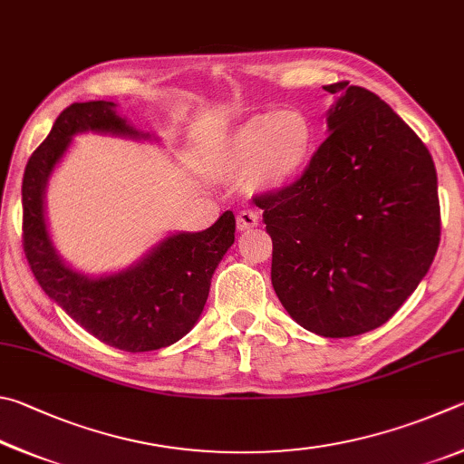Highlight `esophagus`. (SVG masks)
Returning <instances> with one entry per match:
<instances>
[{
  "instance_id": "34e87169",
  "label": "esophagus",
  "mask_w": 464,
  "mask_h": 464,
  "mask_svg": "<svg viewBox=\"0 0 464 464\" xmlns=\"http://www.w3.org/2000/svg\"><path fill=\"white\" fill-rule=\"evenodd\" d=\"M237 226H238L240 232L250 230V227L258 226V214L255 209H242L238 218H237Z\"/></svg>"
}]
</instances>
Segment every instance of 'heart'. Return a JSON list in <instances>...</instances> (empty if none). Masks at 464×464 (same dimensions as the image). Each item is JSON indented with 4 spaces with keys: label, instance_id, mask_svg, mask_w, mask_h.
Returning a JSON list of instances; mask_svg holds the SVG:
<instances>
[{
    "label": "heart",
    "instance_id": "obj_1",
    "mask_svg": "<svg viewBox=\"0 0 464 464\" xmlns=\"http://www.w3.org/2000/svg\"><path fill=\"white\" fill-rule=\"evenodd\" d=\"M314 152V126L302 111L279 110L242 121L219 150L218 173L256 189H281L305 169Z\"/></svg>",
    "mask_w": 464,
    "mask_h": 464
}]
</instances>
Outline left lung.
I'll return each instance as SVG.
<instances>
[{"label": "left lung", "mask_w": 464, "mask_h": 464, "mask_svg": "<svg viewBox=\"0 0 464 464\" xmlns=\"http://www.w3.org/2000/svg\"><path fill=\"white\" fill-rule=\"evenodd\" d=\"M328 138L299 181L255 198L273 240L271 281L299 326L324 338L371 332L400 310L440 242L434 160L371 93L326 85Z\"/></svg>", "instance_id": "left-lung-1"}]
</instances>
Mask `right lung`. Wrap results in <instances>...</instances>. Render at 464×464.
<instances>
[{
    "instance_id": "right-lung-1",
    "label": "right lung",
    "mask_w": 464,
    "mask_h": 464,
    "mask_svg": "<svg viewBox=\"0 0 464 464\" xmlns=\"http://www.w3.org/2000/svg\"><path fill=\"white\" fill-rule=\"evenodd\" d=\"M157 140L121 118L113 102L72 103L56 118L51 134L32 152L24 170V253L44 294L81 328L126 353L175 344L198 324L209 285L227 248L237 219L224 211L201 232H170L126 269L85 275L59 255L46 222V185L77 134Z\"/></svg>"
}]
</instances>
